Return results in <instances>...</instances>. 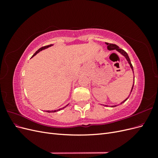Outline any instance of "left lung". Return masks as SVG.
Masks as SVG:
<instances>
[{
  "label": "left lung",
  "mask_w": 158,
  "mask_h": 158,
  "mask_svg": "<svg viewBox=\"0 0 158 158\" xmlns=\"http://www.w3.org/2000/svg\"><path fill=\"white\" fill-rule=\"evenodd\" d=\"M106 44L107 45V49H108V50H115V51H117V52H118L119 53H120L121 55H122L123 56H124L125 57V59H127V62L128 63V64H129V65H130V66H131V69H132V73H133V74H134V70H133V66H132V64H131V60H130V58H129V56H128V54L127 53V52L124 51V50H123V49H120L119 48V47L117 45H114V44H109V43H106ZM134 80H133V85H132V88H131V92H130V94H129V95H131V92H132V89H133V87H134V84H135V75H134ZM129 95L128 96V98H127L125 100H124L123 102H122L121 103H120V104H122V103H125L127 100L128 99V98H129ZM103 106H107V105H103ZM117 106V105H115V106H111V107H116Z\"/></svg>",
  "instance_id": "obj_1"
}]
</instances>
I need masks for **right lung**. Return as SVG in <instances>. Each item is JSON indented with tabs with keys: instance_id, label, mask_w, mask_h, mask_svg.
I'll return each instance as SVG.
<instances>
[{
	"instance_id": "add662e5",
	"label": "right lung",
	"mask_w": 158,
	"mask_h": 158,
	"mask_svg": "<svg viewBox=\"0 0 158 158\" xmlns=\"http://www.w3.org/2000/svg\"><path fill=\"white\" fill-rule=\"evenodd\" d=\"M53 45H47V46H45V47H41L40 49H38L34 54H33V55L32 56V57L33 56H34L35 55H36L38 52H40V51H41L42 50H44V49H47V48H49V47H51V46H52ZM69 106V104L68 105H66V106H65V107H63V108H60V109H57V110H54V111H47L46 112H48V113H55V112H56V111H60V110H62V109H63L64 108H65L66 106Z\"/></svg>"
}]
</instances>
